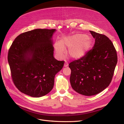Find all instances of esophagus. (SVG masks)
<instances>
[{"instance_id": "esophagus-1", "label": "esophagus", "mask_w": 124, "mask_h": 124, "mask_svg": "<svg viewBox=\"0 0 124 124\" xmlns=\"http://www.w3.org/2000/svg\"><path fill=\"white\" fill-rule=\"evenodd\" d=\"M68 66V63L66 62L65 63V64H64V67H67Z\"/></svg>"}]
</instances>
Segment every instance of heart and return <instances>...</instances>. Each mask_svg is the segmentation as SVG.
Returning <instances> with one entry per match:
<instances>
[{
  "instance_id": "heart-1",
  "label": "heart",
  "mask_w": 124,
  "mask_h": 124,
  "mask_svg": "<svg viewBox=\"0 0 124 124\" xmlns=\"http://www.w3.org/2000/svg\"><path fill=\"white\" fill-rule=\"evenodd\" d=\"M92 40L83 33H76L63 38L62 42H56L54 49L56 55L60 58L65 54V48H68V57L73 60L79 59L85 56L92 46Z\"/></svg>"
}]
</instances>
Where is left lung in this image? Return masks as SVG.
<instances>
[{
  "mask_svg": "<svg viewBox=\"0 0 124 124\" xmlns=\"http://www.w3.org/2000/svg\"><path fill=\"white\" fill-rule=\"evenodd\" d=\"M89 31L95 39L93 48L69 65L71 87L78 93L88 96L98 94L108 87L117 62L112 41L104 35Z\"/></svg>",
  "mask_w": 124,
  "mask_h": 124,
  "instance_id": "8db88e82",
  "label": "left lung"
}]
</instances>
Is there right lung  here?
I'll list each match as a JSON object with an SVG mask.
<instances>
[{
	"label": "right lung",
	"mask_w": 124,
	"mask_h": 124,
	"mask_svg": "<svg viewBox=\"0 0 124 124\" xmlns=\"http://www.w3.org/2000/svg\"><path fill=\"white\" fill-rule=\"evenodd\" d=\"M54 29H36L21 33L10 48L8 61L13 83L20 92L40 97L53 89L55 75L64 61L53 56Z\"/></svg>",
	"instance_id": "1"
}]
</instances>
